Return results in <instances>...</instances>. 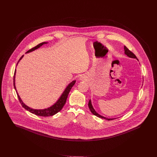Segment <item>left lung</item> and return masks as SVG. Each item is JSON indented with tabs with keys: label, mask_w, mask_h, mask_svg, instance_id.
Wrapping results in <instances>:
<instances>
[{
	"label": "left lung",
	"mask_w": 157,
	"mask_h": 157,
	"mask_svg": "<svg viewBox=\"0 0 157 157\" xmlns=\"http://www.w3.org/2000/svg\"><path fill=\"white\" fill-rule=\"evenodd\" d=\"M124 53H125L126 55L128 56V57H131V58H135V59H137L136 56L133 54V53H132L130 50H129V49H128L125 46H124ZM88 107H89V109H90V110L91 112L92 113V114H93L94 115L98 117H100V118H101V119H104L107 120H114V119H108V118H106V117H103V116H102L101 115H100L99 114H98V113L95 111V110L94 109V108H93V107H92L91 100H90L89 102H88Z\"/></svg>",
	"instance_id": "left-lung-1"
}]
</instances>
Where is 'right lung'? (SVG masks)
<instances>
[{
	"instance_id": "1",
	"label": "right lung",
	"mask_w": 157,
	"mask_h": 157,
	"mask_svg": "<svg viewBox=\"0 0 157 157\" xmlns=\"http://www.w3.org/2000/svg\"><path fill=\"white\" fill-rule=\"evenodd\" d=\"M47 43L46 42H43L39 44H38L37 46H36L32 48H31L30 50H29L28 51H27L26 52V53H29L31 52H33L35 50L37 49L38 48L40 47L41 46H43V44H46ZM24 55L22 56L21 57V58L19 59V60L17 63V65H18V63H19V62L20 61V60H21V59L23 57ZM15 73H16V69L15 71V73H14V76H13V86H14V88L16 90V92L17 94V95H18V97L20 103L21 104L22 106L27 110L29 111L30 113H33V114H34L37 116H43V117H48V116H53L55 115L56 113H57L58 112H59L62 109V108L63 107L64 105L66 103V100H67V96H68V94L70 92L72 87L74 86L75 85V83L76 82V81H73L72 82L69 83L68 85V86L66 87V88L65 89L64 92H63V94H62V95L60 96V97L59 98V99L57 101V102H56L55 104H54V105H53L52 106L50 107L49 108H47L46 109H43V110H36V109H31L30 107H28L27 105H26L21 100L20 97L19 96L18 94L17 91V90H16V87H15Z\"/></svg>"
}]
</instances>
